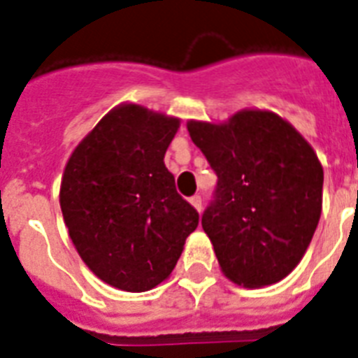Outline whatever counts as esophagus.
<instances>
[{
	"mask_svg": "<svg viewBox=\"0 0 358 358\" xmlns=\"http://www.w3.org/2000/svg\"><path fill=\"white\" fill-rule=\"evenodd\" d=\"M189 202H191V206H193L194 209H196V211H202V196H200V194H194V196H191V199H189Z\"/></svg>",
	"mask_w": 358,
	"mask_h": 358,
	"instance_id": "1",
	"label": "esophagus"
}]
</instances>
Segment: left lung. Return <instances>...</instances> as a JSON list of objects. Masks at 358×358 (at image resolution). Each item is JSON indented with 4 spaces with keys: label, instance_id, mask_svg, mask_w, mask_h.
I'll return each mask as SVG.
<instances>
[{
    "label": "left lung",
    "instance_id": "obj_1",
    "mask_svg": "<svg viewBox=\"0 0 358 358\" xmlns=\"http://www.w3.org/2000/svg\"><path fill=\"white\" fill-rule=\"evenodd\" d=\"M187 130L219 178L202 228L222 272L248 289L281 281L320 220L324 169L316 152L266 110H243L220 124L189 121Z\"/></svg>",
    "mask_w": 358,
    "mask_h": 358
}]
</instances>
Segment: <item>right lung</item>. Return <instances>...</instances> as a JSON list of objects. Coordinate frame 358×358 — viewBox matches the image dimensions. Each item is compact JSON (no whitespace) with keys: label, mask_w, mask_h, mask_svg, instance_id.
Returning <instances> with one entry per match:
<instances>
[{"label":"right lung","mask_w":358,"mask_h":358,"mask_svg":"<svg viewBox=\"0 0 358 358\" xmlns=\"http://www.w3.org/2000/svg\"><path fill=\"white\" fill-rule=\"evenodd\" d=\"M180 119L121 104L77 145L60 208L69 237L104 283L145 292L171 275L199 211L178 194L164 156Z\"/></svg>","instance_id":"add662e5"}]
</instances>
